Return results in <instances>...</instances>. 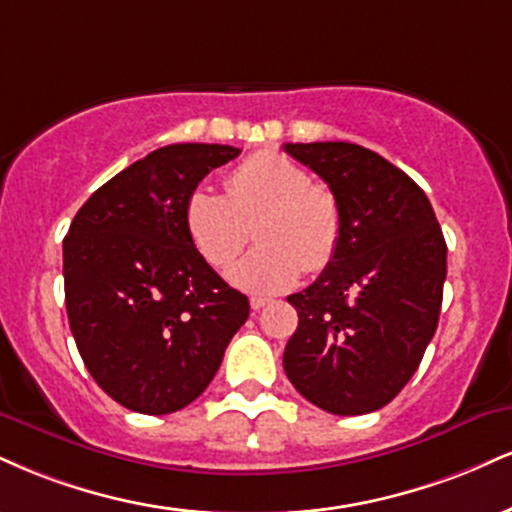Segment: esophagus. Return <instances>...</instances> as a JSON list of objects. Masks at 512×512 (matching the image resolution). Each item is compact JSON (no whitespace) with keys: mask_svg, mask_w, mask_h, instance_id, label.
Segmentation results:
<instances>
[{"mask_svg":"<svg viewBox=\"0 0 512 512\" xmlns=\"http://www.w3.org/2000/svg\"><path fill=\"white\" fill-rule=\"evenodd\" d=\"M267 305H269L267 298H250V307H252V310H255V312H260L262 307H267Z\"/></svg>","mask_w":512,"mask_h":512,"instance_id":"34e87169","label":"esophagus"}]
</instances>
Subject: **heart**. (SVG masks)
I'll return each mask as SVG.
<instances>
[{
  "label": "heart",
  "instance_id": "b5f03b06",
  "mask_svg": "<svg viewBox=\"0 0 512 512\" xmlns=\"http://www.w3.org/2000/svg\"><path fill=\"white\" fill-rule=\"evenodd\" d=\"M183 221L190 243L209 267L224 269L248 243L255 221V250L233 264L229 279L252 293L291 288L300 274H319L334 262L343 214L334 190L312 183L300 164L260 152L226 178V193L190 190Z\"/></svg>",
  "mask_w": 512,
  "mask_h": 512
}]
</instances>
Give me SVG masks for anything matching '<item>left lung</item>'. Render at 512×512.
Returning a JSON list of instances; mask_svg holds the SVG:
<instances>
[{
    "label": "left lung",
    "mask_w": 512,
    "mask_h": 512,
    "mask_svg": "<svg viewBox=\"0 0 512 512\" xmlns=\"http://www.w3.org/2000/svg\"><path fill=\"white\" fill-rule=\"evenodd\" d=\"M334 190L343 236L334 262L288 295L298 329L283 350L291 384L331 415L384 408L420 367L439 324L446 240L424 190L353 143H286Z\"/></svg>",
    "instance_id": "8db88e82"
}]
</instances>
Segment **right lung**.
Here are the masks:
<instances>
[{
  "mask_svg": "<svg viewBox=\"0 0 512 512\" xmlns=\"http://www.w3.org/2000/svg\"><path fill=\"white\" fill-rule=\"evenodd\" d=\"M238 147L166 145L116 174L64 238L71 334L97 386L123 408L169 415L207 389L250 315L190 243V190Z\"/></svg>",
  "mask_w": 512,
  "mask_h": 512,
  "instance_id": "1",
  "label": "right lung"
}]
</instances>
